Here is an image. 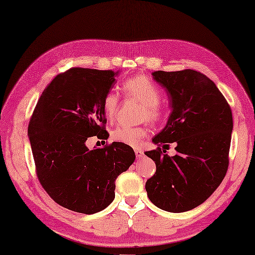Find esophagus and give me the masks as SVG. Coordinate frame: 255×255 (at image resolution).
I'll return each instance as SVG.
<instances>
[{
	"label": "esophagus",
	"mask_w": 255,
	"mask_h": 255,
	"mask_svg": "<svg viewBox=\"0 0 255 255\" xmlns=\"http://www.w3.org/2000/svg\"><path fill=\"white\" fill-rule=\"evenodd\" d=\"M134 153H135L136 158H142L143 155H144V153H143V151H142V149H140V148H135L134 149Z\"/></svg>",
	"instance_id": "obj_1"
}]
</instances>
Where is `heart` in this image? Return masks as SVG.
Wrapping results in <instances>:
<instances>
[{
	"mask_svg": "<svg viewBox=\"0 0 255 255\" xmlns=\"http://www.w3.org/2000/svg\"><path fill=\"white\" fill-rule=\"evenodd\" d=\"M122 89L127 97L142 103L140 119L151 123L158 122L164 116V110L159 106L160 91L158 87L145 75H136L129 78L122 85ZM119 95L114 91L103 97L102 108L108 119L114 120L119 110ZM147 129L145 126L121 125L112 131V139L124 144L138 146L145 138Z\"/></svg>",
	"mask_w": 255,
	"mask_h": 255,
	"instance_id": "obj_1",
	"label": "heart"
}]
</instances>
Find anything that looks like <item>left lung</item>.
<instances>
[{"instance_id": "8db88e82", "label": "left lung", "mask_w": 255, "mask_h": 255, "mask_svg": "<svg viewBox=\"0 0 255 255\" xmlns=\"http://www.w3.org/2000/svg\"><path fill=\"white\" fill-rule=\"evenodd\" d=\"M169 98L166 127L153 138L158 146L177 143L174 156L165 149L145 152L156 172L145 183L149 200L162 210L184 212L206 201L228 168L233 114L215 84L195 70L152 73Z\"/></svg>"}]
</instances>
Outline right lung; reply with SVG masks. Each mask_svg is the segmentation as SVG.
<instances>
[{
	"mask_svg": "<svg viewBox=\"0 0 255 255\" xmlns=\"http://www.w3.org/2000/svg\"><path fill=\"white\" fill-rule=\"evenodd\" d=\"M119 72L72 68L44 89L31 116L29 140L44 190L69 210L93 214L115 197V180L132 165V147L113 142L89 149L90 136L108 138L102 99Z\"/></svg>",
	"mask_w": 255,
	"mask_h": 255,
	"instance_id": "right-lung-1",
	"label": "right lung"
}]
</instances>
